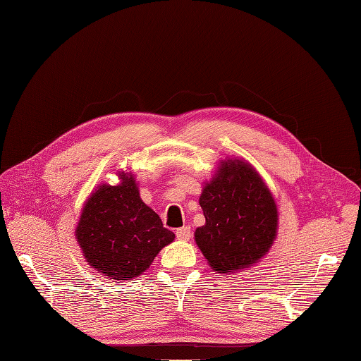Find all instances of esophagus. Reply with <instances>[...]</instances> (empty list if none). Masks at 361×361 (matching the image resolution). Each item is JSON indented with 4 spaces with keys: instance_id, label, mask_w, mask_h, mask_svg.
<instances>
[{
    "instance_id": "34e87169",
    "label": "esophagus",
    "mask_w": 361,
    "mask_h": 361,
    "mask_svg": "<svg viewBox=\"0 0 361 361\" xmlns=\"http://www.w3.org/2000/svg\"><path fill=\"white\" fill-rule=\"evenodd\" d=\"M176 237H178V239L182 242H188L190 239H192V229H190L188 226L179 228L178 231H176Z\"/></svg>"
}]
</instances>
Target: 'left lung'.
Masks as SVG:
<instances>
[{
    "mask_svg": "<svg viewBox=\"0 0 361 361\" xmlns=\"http://www.w3.org/2000/svg\"><path fill=\"white\" fill-rule=\"evenodd\" d=\"M200 206L206 224L195 231V240L215 271L247 269L267 255L276 237L278 210L250 163L221 160L202 188Z\"/></svg>",
    "mask_w": 361,
    "mask_h": 361,
    "instance_id": "obj_1",
    "label": "left lung"
}]
</instances>
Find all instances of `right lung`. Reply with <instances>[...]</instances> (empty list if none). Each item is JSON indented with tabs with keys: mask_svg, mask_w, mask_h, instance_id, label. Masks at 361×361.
I'll list each match as a JSON object with an SVG mask.
<instances>
[{
	"mask_svg": "<svg viewBox=\"0 0 361 361\" xmlns=\"http://www.w3.org/2000/svg\"><path fill=\"white\" fill-rule=\"evenodd\" d=\"M118 185H102L85 202L75 237L86 262L111 280H130L149 269L159 251L174 240L160 216L140 198L132 173Z\"/></svg>",
	"mask_w": 361,
	"mask_h": 361,
	"instance_id": "1",
	"label": "right lung"
}]
</instances>
